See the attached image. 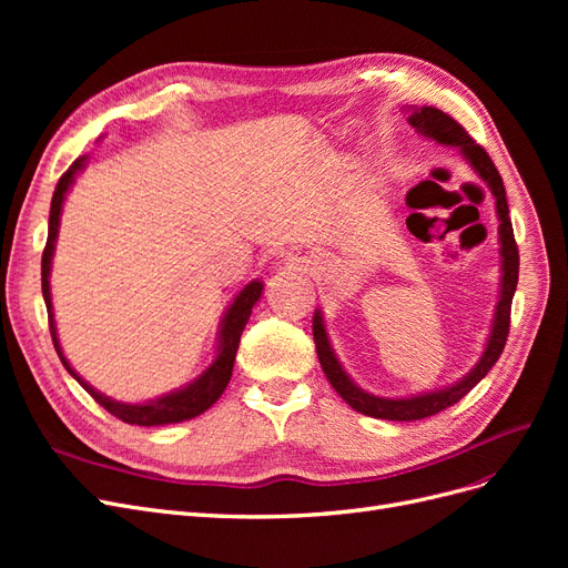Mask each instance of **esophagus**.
<instances>
[{"mask_svg": "<svg viewBox=\"0 0 568 568\" xmlns=\"http://www.w3.org/2000/svg\"><path fill=\"white\" fill-rule=\"evenodd\" d=\"M291 263H296V265H301V263H305V261H303V255H298V253H296L294 257H291Z\"/></svg>", "mask_w": 568, "mask_h": 568, "instance_id": "34e87169", "label": "esophagus"}]
</instances>
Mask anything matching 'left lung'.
Listing matches in <instances>:
<instances>
[{
    "label": "left lung",
    "mask_w": 568,
    "mask_h": 568,
    "mask_svg": "<svg viewBox=\"0 0 568 568\" xmlns=\"http://www.w3.org/2000/svg\"><path fill=\"white\" fill-rule=\"evenodd\" d=\"M407 113V123L415 128L419 134L428 136L438 144L453 146L462 153V159L471 165L474 173L484 180L490 189V194L495 199V213H497V234H500V296H497L495 305V315L490 324V334L486 341L484 355L478 357V363L471 367L467 376H462L459 382L436 388V390H426L409 395V398H382V395L367 393L365 388H359L348 372L343 369L338 363V357L332 348L329 334H326L324 317L322 311H315L313 317V336H315V348L320 365L326 374V379L336 388V393L346 400L359 415H367L374 419H390V422H415L432 417L436 412L450 407L459 403L464 395H467L484 376L490 372V367L497 363V357L503 355L507 334H509V313H511V298L514 291H517L519 282V248L517 242H514V230H511V220H509V205H507V194H505V184L500 173H497L495 163L486 153L484 146H478L471 136L467 134L455 118L448 113H443L440 109L434 106H422V109H405Z\"/></svg>",
    "instance_id": "left-lung-1"
}]
</instances>
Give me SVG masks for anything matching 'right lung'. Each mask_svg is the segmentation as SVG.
<instances>
[{
  "label": "right lung",
  "mask_w": 568,
  "mask_h": 568,
  "mask_svg": "<svg viewBox=\"0 0 568 568\" xmlns=\"http://www.w3.org/2000/svg\"><path fill=\"white\" fill-rule=\"evenodd\" d=\"M84 165H88V156H80L71 168L65 170L61 175L54 196H51V211H49V234H47V246L42 253V296L47 303V315H49V332H51V341H54V348L61 357L63 367L68 369V374L88 390L92 398L109 409L113 417L123 419L125 424H136V426H163V424H178L184 419H194L199 415H203L209 409L222 390L227 388L230 379H232V369H234V357L239 351V341H242V332L251 317L253 305L257 303L263 294V282L253 280L248 282L239 294L234 296L232 305L227 307V313L222 315L220 322V332H217V348H215V357L213 363L205 367L194 382H189L182 388L170 390L165 395H159V398L146 400V403H120L109 398V395L99 393L94 386H90L82 376L71 367L68 363L61 343H59V334H57V322H54V307H51V288H49V274H51V257H54V248H57V236H59V225H61V211H63V201L65 194L71 192V186L75 182V175L82 173Z\"/></svg>",
  "instance_id": "obj_1"
}]
</instances>
